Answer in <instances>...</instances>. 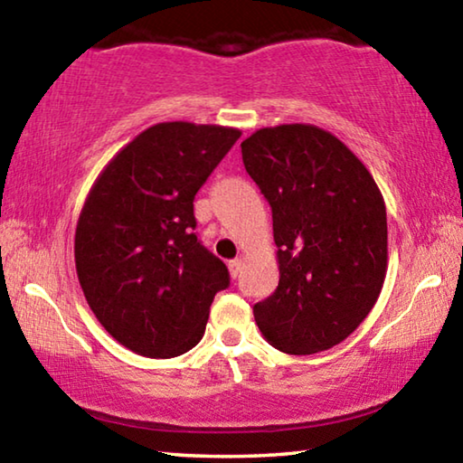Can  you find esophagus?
I'll use <instances>...</instances> for the list:
<instances>
[{"label": "esophagus", "instance_id": "obj_1", "mask_svg": "<svg viewBox=\"0 0 463 463\" xmlns=\"http://www.w3.org/2000/svg\"><path fill=\"white\" fill-rule=\"evenodd\" d=\"M242 260H232L229 261V271H231V278H239L241 271H242Z\"/></svg>", "mask_w": 463, "mask_h": 463}]
</instances>
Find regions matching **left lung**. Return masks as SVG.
<instances>
[{"label":"left lung","instance_id":"1","mask_svg":"<svg viewBox=\"0 0 463 463\" xmlns=\"http://www.w3.org/2000/svg\"><path fill=\"white\" fill-rule=\"evenodd\" d=\"M268 198L279 284L253 307L263 339L310 355L347 339L370 315L388 269L378 184L357 155L315 124H279L241 143Z\"/></svg>","mask_w":463,"mask_h":463}]
</instances>
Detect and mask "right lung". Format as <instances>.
<instances>
[{
    "label": "right lung",
    "mask_w": 463,
    "mask_h": 463,
    "mask_svg": "<svg viewBox=\"0 0 463 463\" xmlns=\"http://www.w3.org/2000/svg\"><path fill=\"white\" fill-rule=\"evenodd\" d=\"M241 137L218 124L159 122L101 169L75 229V268L101 326L145 357L200 343L226 265L195 237L194 198Z\"/></svg>",
    "instance_id": "add662e5"
}]
</instances>
